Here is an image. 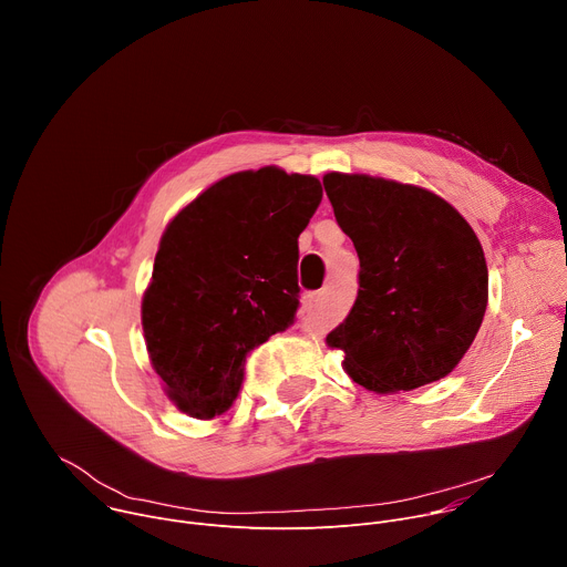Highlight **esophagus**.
Wrapping results in <instances>:
<instances>
[{
	"instance_id": "1",
	"label": "esophagus",
	"mask_w": 567,
	"mask_h": 567,
	"mask_svg": "<svg viewBox=\"0 0 567 567\" xmlns=\"http://www.w3.org/2000/svg\"><path fill=\"white\" fill-rule=\"evenodd\" d=\"M311 298H313V300H318V296H311Z\"/></svg>"
}]
</instances>
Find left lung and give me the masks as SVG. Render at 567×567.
<instances>
[{
	"label": "left lung",
	"mask_w": 567,
	"mask_h": 567,
	"mask_svg": "<svg viewBox=\"0 0 567 567\" xmlns=\"http://www.w3.org/2000/svg\"><path fill=\"white\" fill-rule=\"evenodd\" d=\"M322 186L361 262L357 302L328 348L377 394L444 379L487 309L489 271L475 230L422 186L348 173H328Z\"/></svg>",
	"instance_id": "obj_1"
}]
</instances>
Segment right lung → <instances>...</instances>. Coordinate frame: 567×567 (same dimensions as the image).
I'll list each match as a JSON object with an SVG mask.
<instances>
[{"label":"right lung","instance_id":"obj_1","mask_svg":"<svg viewBox=\"0 0 567 567\" xmlns=\"http://www.w3.org/2000/svg\"><path fill=\"white\" fill-rule=\"evenodd\" d=\"M320 197L313 175L265 166L215 182L168 221L141 326L150 363L182 413L221 415L247 354L291 326L298 235Z\"/></svg>","mask_w":567,"mask_h":567}]
</instances>
